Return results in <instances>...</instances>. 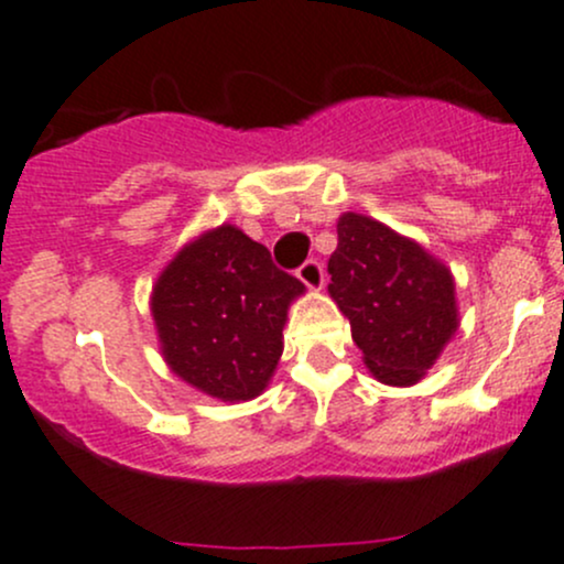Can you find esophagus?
Instances as JSON below:
<instances>
[{"label": "esophagus", "instance_id": "obj_1", "mask_svg": "<svg viewBox=\"0 0 564 564\" xmlns=\"http://www.w3.org/2000/svg\"><path fill=\"white\" fill-rule=\"evenodd\" d=\"M297 278L307 289H322L324 286V264L318 259H307L305 264L297 267Z\"/></svg>", "mask_w": 564, "mask_h": 564}]
</instances>
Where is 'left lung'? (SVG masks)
<instances>
[{
    "label": "left lung",
    "instance_id": "8db88e82",
    "mask_svg": "<svg viewBox=\"0 0 564 564\" xmlns=\"http://www.w3.org/2000/svg\"><path fill=\"white\" fill-rule=\"evenodd\" d=\"M329 275L372 376L391 387L416 383L456 332L452 272L376 218L346 213Z\"/></svg>",
    "mask_w": 564,
    "mask_h": 564
}]
</instances>
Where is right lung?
I'll return each mask as SVG.
<instances>
[{"label":"right lung","instance_id":"add662e5","mask_svg":"<svg viewBox=\"0 0 564 564\" xmlns=\"http://www.w3.org/2000/svg\"><path fill=\"white\" fill-rule=\"evenodd\" d=\"M302 283L237 227L183 248L151 297L162 354L186 383L224 402L251 400L283 351L289 302Z\"/></svg>","mask_w":564,"mask_h":564}]
</instances>
